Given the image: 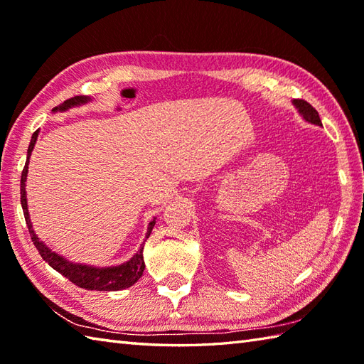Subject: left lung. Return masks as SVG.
Segmentation results:
<instances>
[{
  "label": "left lung",
  "mask_w": 364,
  "mask_h": 364,
  "mask_svg": "<svg viewBox=\"0 0 364 364\" xmlns=\"http://www.w3.org/2000/svg\"><path fill=\"white\" fill-rule=\"evenodd\" d=\"M294 105H296L299 112L304 115V119L306 122H311V123H314V125L322 127V122L319 119L318 111H316L310 103L305 102V100H294Z\"/></svg>",
  "instance_id": "obj_1"
}]
</instances>
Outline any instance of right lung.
Returning a JSON list of instances; mask_svg holds the SVG:
<instances>
[{"label":"right lung","instance_id":"add662e5","mask_svg":"<svg viewBox=\"0 0 364 364\" xmlns=\"http://www.w3.org/2000/svg\"><path fill=\"white\" fill-rule=\"evenodd\" d=\"M89 97L86 95H78L73 98L65 100L64 103H60L59 106L53 107V111H65L68 107L72 106H78L82 103L89 102ZM37 141V131L31 137V144L28 146V158H26V164L23 167L21 172V181H20V196H21V208H23V214H25V220L26 225L29 228V235L33 242L36 245V249L41 253V257L48 262V264L58 270L59 274H63L65 278H68L72 283H75L76 286H80L82 289H89V291H119V289H125L133 286L139 278L142 277L144 274V257H142V250L144 245L141 249L137 250V253L131 258L128 262L122 266H115V267H90V266H82V264H73V262H68L67 259H64L63 257H59L58 253L51 252L48 247H46L42 241H38V237L36 236L33 225H31L29 220V214H28V205H26V191H25V183H26V175H28V162H29V156L31 151L34 149V144ZM154 227V220H151L149 223V230H146V236L149 237L151 230ZM146 241V239H145Z\"/></svg>","mask_w":364,"mask_h":364}]
</instances>
